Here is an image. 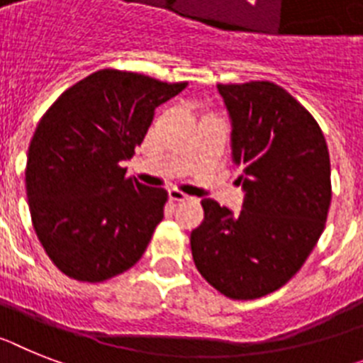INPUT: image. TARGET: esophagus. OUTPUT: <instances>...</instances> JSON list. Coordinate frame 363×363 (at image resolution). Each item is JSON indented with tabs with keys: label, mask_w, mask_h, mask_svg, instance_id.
<instances>
[{
	"label": "esophagus",
	"mask_w": 363,
	"mask_h": 363,
	"mask_svg": "<svg viewBox=\"0 0 363 363\" xmlns=\"http://www.w3.org/2000/svg\"><path fill=\"white\" fill-rule=\"evenodd\" d=\"M169 199L175 201V203H181V201H188V199H191V197L186 196L184 191L177 190V188H172V190H169Z\"/></svg>",
	"instance_id": "esophagus-1"
}]
</instances>
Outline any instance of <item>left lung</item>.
<instances>
[{
    "label": "left lung",
    "mask_w": 363,
    "mask_h": 363,
    "mask_svg": "<svg viewBox=\"0 0 363 363\" xmlns=\"http://www.w3.org/2000/svg\"><path fill=\"white\" fill-rule=\"evenodd\" d=\"M218 90L233 120L245 203L234 216L201 201L205 221L191 230V257L219 294L251 301L282 288L315 247L330 208V157L318 121L279 84Z\"/></svg>",
    "instance_id": "1"
}]
</instances>
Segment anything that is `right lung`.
Returning a JSON list of instances; mask_svg holds the SVG:
<instances>
[{
    "label": "right lung",
    "mask_w": 363,
    "mask_h": 363,
    "mask_svg": "<svg viewBox=\"0 0 363 363\" xmlns=\"http://www.w3.org/2000/svg\"><path fill=\"white\" fill-rule=\"evenodd\" d=\"M99 69L45 111L29 144L26 190L45 255L69 279L105 282L130 269L164 218L167 191L127 177L155 108L186 88Z\"/></svg>",
    "instance_id": "obj_1"
}]
</instances>
